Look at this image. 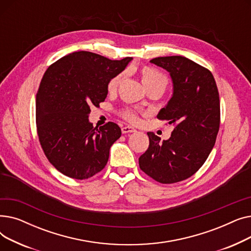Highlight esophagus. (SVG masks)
<instances>
[{
	"instance_id": "1",
	"label": "esophagus",
	"mask_w": 251,
	"mask_h": 251,
	"mask_svg": "<svg viewBox=\"0 0 251 251\" xmlns=\"http://www.w3.org/2000/svg\"><path fill=\"white\" fill-rule=\"evenodd\" d=\"M135 131L136 130L133 127H131V126H125V127L122 128V133H124V134H126V133H132V132H135Z\"/></svg>"
}]
</instances>
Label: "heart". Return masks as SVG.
I'll return each instance as SVG.
<instances>
[{"instance_id":"obj_1","label":"heart","mask_w":251,"mask_h":251,"mask_svg":"<svg viewBox=\"0 0 251 251\" xmlns=\"http://www.w3.org/2000/svg\"><path fill=\"white\" fill-rule=\"evenodd\" d=\"M140 75H141L142 84L146 88L149 86H161L165 89L167 86V78L161 72H159L152 67H149V66L143 67L140 70ZM122 77H123V74H118L115 77H113L108 83V90L109 91L116 90L119 83H120L122 80ZM123 116L127 119V120L131 122L137 121V116L132 111H125L123 113Z\"/></svg>"}]
</instances>
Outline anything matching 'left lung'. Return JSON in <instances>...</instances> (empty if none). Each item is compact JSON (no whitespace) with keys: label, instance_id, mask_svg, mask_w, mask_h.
I'll return each instance as SVG.
<instances>
[{"label":"left lung","instance_id":"1","mask_svg":"<svg viewBox=\"0 0 251 251\" xmlns=\"http://www.w3.org/2000/svg\"><path fill=\"white\" fill-rule=\"evenodd\" d=\"M169 72L173 95L157 114L174 124L171 137L161 141L148 132L150 147L139 167L155 181L170 184L191 177L212 151L220 127V99L213 74L182 56L150 61Z\"/></svg>","mask_w":251,"mask_h":251}]
</instances>
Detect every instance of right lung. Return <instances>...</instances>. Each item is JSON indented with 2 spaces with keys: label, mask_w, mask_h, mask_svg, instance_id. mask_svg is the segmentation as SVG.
<instances>
[{
  "label": "right lung",
  "mask_w": 251,
  "mask_h": 251,
  "mask_svg": "<svg viewBox=\"0 0 251 251\" xmlns=\"http://www.w3.org/2000/svg\"><path fill=\"white\" fill-rule=\"evenodd\" d=\"M131 60H110L80 50L61 58L46 71L36 94L37 134L48 160L62 174L83 180L107 165L121 129L113 122L92 126L90 105L99 107L105 100L109 81Z\"/></svg>",
  "instance_id": "right-lung-1"
}]
</instances>
